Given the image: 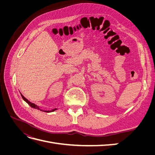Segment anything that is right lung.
<instances>
[{"label":"right lung","mask_w":155,"mask_h":155,"mask_svg":"<svg viewBox=\"0 0 155 155\" xmlns=\"http://www.w3.org/2000/svg\"><path fill=\"white\" fill-rule=\"evenodd\" d=\"M21 96H22V99L24 100L31 107H32V108H34V109H39V110H41L39 108V107L38 106H37L35 104H32V103H31L30 101H29L28 100L26 97H25L24 96H23L22 94H21ZM56 110V109H52V110H43V111H44V112H54V110Z\"/></svg>","instance_id":"right-lung-1"}]
</instances>
